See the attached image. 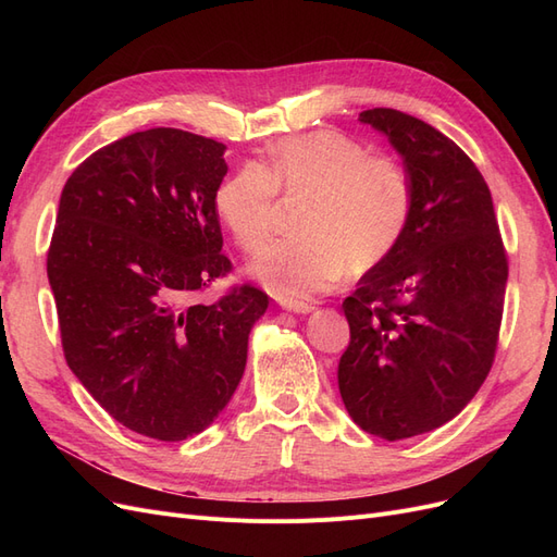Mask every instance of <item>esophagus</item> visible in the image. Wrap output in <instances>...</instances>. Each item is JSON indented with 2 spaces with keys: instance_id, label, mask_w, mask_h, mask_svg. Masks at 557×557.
I'll return each mask as SVG.
<instances>
[{
  "instance_id": "34e87169",
  "label": "esophagus",
  "mask_w": 557,
  "mask_h": 557,
  "mask_svg": "<svg viewBox=\"0 0 557 557\" xmlns=\"http://www.w3.org/2000/svg\"><path fill=\"white\" fill-rule=\"evenodd\" d=\"M281 307H283L285 311H290V313H301V315H307V313L315 311L318 301H315V299H283V301H281Z\"/></svg>"
}]
</instances>
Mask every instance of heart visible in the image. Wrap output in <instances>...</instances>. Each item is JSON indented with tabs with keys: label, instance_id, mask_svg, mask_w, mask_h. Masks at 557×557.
Instances as JSON below:
<instances>
[{
	"label": "heart",
	"instance_id": "obj_1",
	"mask_svg": "<svg viewBox=\"0 0 557 557\" xmlns=\"http://www.w3.org/2000/svg\"><path fill=\"white\" fill-rule=\"evenodd\" d=\"M278 190L307 197L301 239L269 248L252 264L281 299L332 290L348 272H372L393 256L413 213V183L404 164L336 129H313L274 144L262 164H246L215 193V213L246 252L272 239Z\"/></svg>",
	"mask_w": 557,
	"mask_h": 557
}]
</instances>
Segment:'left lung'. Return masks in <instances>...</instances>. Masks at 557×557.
I'll list each match as a JSON object with an SVG mask.
<instances>
[{"instance_id":"left-lung-1","label":"left lung","mask_w":557,"mask_h":557,"mask_svg":"<svg viewBox=\"0 0 557 557\" xmlns=\"http://www.w3.org/2000/svg\"><path fill=\"white\" fill-rule=\"evenodd\" d=\"M360 123L391 141L413 183L404 239L346 297L339 393L352 423L397 442L442 428L493 367L507 290L491 190L446 134L395 109Z\"/></svg>"}]
</instances>
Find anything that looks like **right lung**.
<instances>
[{"label":"right lung","mask_w":557,"mask_h":557,"mask_svg":"<svg viewBox=\"0 0 557 557\" xmlns=\"http://www.w3.org/2000/svg\"><path fill=\"white\" fill-rule=\"evenodd\" d=\"M225 146L153 127L99 148L64 183L48 250L66 364L111 418L158 442L207 430L244 376L269 297H193L230 272L215 193Z\"/></svg>","instance_id":"add662e5"}]
</instances>
